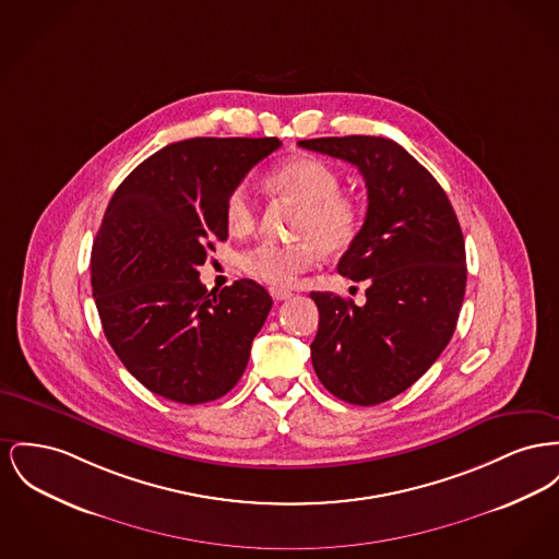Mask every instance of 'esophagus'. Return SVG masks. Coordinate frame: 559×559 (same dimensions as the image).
I'll list each match as a JSON object with an SVG mask.
<instances>
[{"label":"esophagus","mask_w":559,"mask_h":559,"mask_svg":"<svg viewBox=\"0 0 559 559\" xmlns=\"http://www.w3.org/2000/svg\"><path fill=\"white\" fill-rule=\"evenodd\" d=\"M270 296L274 297L276 301H285V299H289L294 294L285 292V289H270Z\"/></svg>","instance_id":"1"}]
</instances>
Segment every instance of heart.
<instances>
[{"label": "heart", "mask_w": 559, "mask_h": 559, "mask_svg": "<svg viewBox=\"0 0 559 559\" xmlns=\"http://www.w3.org/2000/svg\"><path fill=\"white\" fill-rule=\"evenodd\" d=\"M267 188L276 197L296 202L294 245L260 242L240 255V270L272 289L296 285L297 276L312 267L319 253L340 255L353 247L362 226L361 206L340 194L342 179L333 166L314 156H297L267 175ZM255 204L247 188L238 186L226 198V224L245 234L255 226Z\"/></svg>", "instance_id": "b5f03b06"}]
</instances>
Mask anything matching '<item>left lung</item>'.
Instances as JSON below:
<instances>
[{
    "label": "left lung",
    "instance_id": "obj_1",
    "mask_svg": "<svg viewBox=\"0 0 559 559\" xmlns=\"http://www.w3.org/2000/svg\"><path fill=\"white\" fill-rule=\"evenodd\" d=\"M357 166L367 215L337 272L365 281V306L312 292L319 331L312 367L329 393L378 405L407 391L437 361L459 323L466 255L459 217L437 179L384 136H321L297 143Z\"/></svg>",
    "mask_w": 559,
    "mask_h": 559
}]
</instances>
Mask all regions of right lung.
<instances>
[{
  "instance_id": "right-lung-1",
  "label": "right lung",
  "mask_w": 559,
  "mask_h": 559,
  "mask_svg": "<svg viewBox=\"0 0 559 559\" xmlns=\"http://www.w3.org/2000/svg\"><path fill=\"white\" fill-rule=\"evenodd\" d=\"M278 147L276 136L170 143L109 200L91 255L93 297L107 342L147 391L198 405L240 380L272 297L251 278L206 292L198 265L228 238V194Z\"/></svg>"
}]
</instances>
